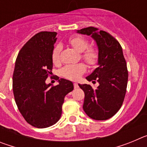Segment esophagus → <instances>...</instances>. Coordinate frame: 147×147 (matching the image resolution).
<instances>
[{"label":"esophagus","mask_w":147,"mask_h":147,"mask_svg":"<svg viewBox=\"0 0 147 147\" xmlns=\"http://www.w3.org/2000/svg\"><path fill=\"white\" fill-rule=\"evenodd\" d=\"M74 88H77L78 87H79V85H78L77 83H74Z\"/></svg>","instance_id":"1"}]
</instances>
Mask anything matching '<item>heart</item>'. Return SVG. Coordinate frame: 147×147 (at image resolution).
<instances>
[{"mask_svg": "<svg viewBox=\"0 0 147 147\" xmlns=\"http://www.w3.org/2000/svg\"><path fill=\"white\" fill-rule=\"evenodd\" d=\"M68 42L72 47L79 52H81V58L90 66H94L98 63L99 55L93 48H88V42L80 36L73 37L68 40ZM61 47L56 46L52 52V61L54 64H59L60 62ZM86 71V67L83 63L76 65H67L61 70V74L63 77L69 80H76Z\"/></svg>", "mask_w": 147, "mask_h": 147, "instance_id": "heart-1", "label": "heart"}]
</instances>
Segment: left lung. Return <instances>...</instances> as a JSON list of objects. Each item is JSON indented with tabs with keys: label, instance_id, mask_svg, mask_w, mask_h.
<instances>
[{
	"label": "left lung",
	"instance_id": "8db88e82",
	"mask_svg": "<svg viewBox=\"0 0 147 147\" xmlns=\"http://www.w3.org/2000/svg\"><path fill=\"white\" fill-rule=\"evenodd\" d=\"M77 33L90 35L98 49V67L88 81L99 84L94 89L90 85H80L85 93L83 110L94 120H107L113 117L121 107L128 81V71L120 43L112 35L94 27L78 30Z\"/></svg>",
	"mask_w": 147,
	"mask_h": 147
}]
</instances>
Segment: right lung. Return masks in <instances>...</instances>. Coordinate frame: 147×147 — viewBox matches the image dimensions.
<instances>
[{
	"mask_svg": "<svg viewBox=\"0 0 147 147\" xmlns=\"http://www.w3.org/2000/svg\"><path fill=\"white\" fill-rule=\"evenodd\" d=\"M57 33L40 32L23 45L13 73L12 88L18 108L27 123L37 128L54 125L62 115L65 96L74 90L72 82L56 79L45 83L53 67L52 52Z\"/></svg>",
	"mask_w": 147,
	"mask_h": 147,
	"instance_id": "right-lung-1",
	"label": "right lung"
}]
</instances>
